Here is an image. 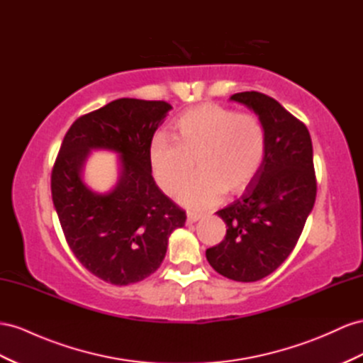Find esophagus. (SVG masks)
<instances>
[{
	"instance_id": "esophagus-1",
	"label": "esophagus",
	"mask_w": 363,
	"mask_h": 363,
	"mask_svg": "<svg viewBox=\"0 0 363 363\" xmlns=\"http://www.w3.org/2000/svg\"><path fill=\"white\" fill-rule=\"evenodd\" d=\"M201 218V213H195V212H188V223H195Z\"/></svg>"
}]
</instances>
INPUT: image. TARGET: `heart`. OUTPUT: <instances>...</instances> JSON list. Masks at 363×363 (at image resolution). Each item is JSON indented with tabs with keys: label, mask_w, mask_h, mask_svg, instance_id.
I'll list each match as a JSON object with an SVG mask.
<instances>
[{
	"label": "heart",
	"mask_w": 363,
	"mask_h": 363,
	"mask_svg": "<svg viewBox=\"0 0 363 363\" xmlns=\"http://www.w3.org/2000/svg\"><path fill=\"white\" fill-rule=\"evenodd\" d=\"M177 137L155 133L148 146L152 177L174 195L198 160L201 174L179 192L189 209H209L224 194L238 195L258 179L267 157V133L258 116L217 104H201L174 122Z\"/></svg>",
	"instance_id": "heart-1"
}]
</instances>
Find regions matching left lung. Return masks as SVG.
Segmentation results:
<instances>
[{
	"instance_id": "8db88e82",
	"label": "left lung",
	"mask_w": 363,
	"mask_h": 363,
	"mask_svg": "<svg viewBox=\"0 0 363 363\" xmlns=\"http://www.w3.org/2000/svg\"><path fill=\"white\" fill-rule=\"evenodd\" d=\"M230 99L259 117L267 133V157L250 188L217 212L226 223V237L206 250V258L220 275L253 282L287 259L315 206L313 145L307 126L273 97L244 91Z\"/></svg>"
}]
</instances>
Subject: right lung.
<instances>
[{
    "instance_id": "add662e5",
    "label": "right lung",
    "mask_w": 363,
    "mask_h": 363,
    "mask_svg": "<svg viewBox=\"0 0 363 363\" xmlns=\"http://www.w3.org/2000/svg\"><path fill=\"white\" fill-rule=\"evenodd\" d=\"M172 110L163 101L117 99L81 116L67 131L52 171V197L65 240L94 277L128 286L160 267L169 235L186 213L155 184L148 146ZM91 149L120 154V180L91 191L82 171Z\"/></svg>"
}]
</instances>
